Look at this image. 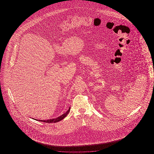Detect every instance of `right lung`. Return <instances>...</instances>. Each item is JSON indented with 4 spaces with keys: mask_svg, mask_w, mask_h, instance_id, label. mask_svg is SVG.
<instances>
[{
    "mask_svg": "<svg viewBox=\"0 0 154 154\" xmlns=\"http://www.w3.org/2000/svg\"><path fill=\"white\" fill-rule=\"evenodd\" d=\"M70 110V107L69 108L68 110H67L66 112H65L64 114H63L60 116H59L58 117L56 118H52V119H47V120H38V119H35L36 121H38L46 122V123H55V122H59V121L62 120L64 118L66 117V116L69 112Z\"/></svg>",
    "mask_w": 154,
    "mask_h": 154,
    "instance_id": "obj_1",
    "label": "right lung"
}]
</instances>
